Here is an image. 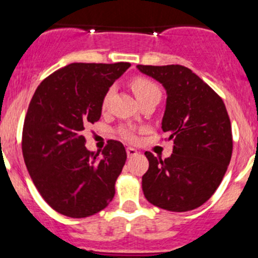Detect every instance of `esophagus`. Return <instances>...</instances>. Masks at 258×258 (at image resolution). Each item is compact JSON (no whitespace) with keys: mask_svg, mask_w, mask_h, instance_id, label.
<instances>
[{"mask_svg":"<svg viewBox=\"0 0 258 258\" xmlns=\"http://www.w3.org/2000/svg\"><path fill=\"white\" fill-rule=\"evenodd\" d=\"M126 152H127V156H128V157L136 156V155L139 154V152H137V150L134 149V147H127Z\"/></svg>","mask_w":258,"mask_h":258,"instance_id":"34e87169","label":"esophagus"}]
</instances>
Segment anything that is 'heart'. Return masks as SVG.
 Returning <instances> with one entry per match:
<instances>
[{
  "mask_svg": "<svg viewBox=\"0 0 258 258\" xmlns=\"http://www.w3.org/2000/svg\"><path fill=\"white\" fill-rule=\"evenodd\" d=\"M131 88L134 91L135 96L137 97L139 102L144 101V99L150 98V97H161V91H160L159 86H157L155 82L150 81V79L144 78V77H137L134 81L131 82ZM112 91L109 89L106 94H104L103 99H102V108L106 109L108 107L109 99H111ZM119 135H121L122 139L127 140V141H135L137 139L136 134L134 132V130L128 128V127H123V128L119 130Z\"/></svg>",
  "mask_w": 258,
  "mask_h": 258,
  "instance_id": "heart-1",
  "label": "heart"
}]
</instances>
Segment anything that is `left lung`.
I'll use <instances>...</instances> for the list:
<instances>
[{
    "mask_svg": "<svg viewBox=\"0 0 258 258\" xmlns=\"http://www.w3.org/2000/svg\"><path fill=\"white\" fill-rule=\"evenodd\" d=\"M167 94L161 128L174 141L171 156L161 160L146 151L142 176L145 198L170 212L203 206L227 171L233 149L232 128L221 97L182 66H137Z\"/></svg>",
    "mask_w": 258,
    "mask_h": 258,
    "instance_id": "1",
    "label": "left lung"
}]
</instances>
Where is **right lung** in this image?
<instances>
[{
  "label": "right lung",
  "instance_id": "right-lung-1",
  "mask_svg": "<svg viewBox=\"0 0 258 258\" xmlns=\"http://www.w3.org/2000/svg\"><path fill=\"white\" fill-rule=\"evenodd\" d=\"M130 62H73L40 83L22 130V155L44 201L71 218L106 208L127 154L109 140L102 155L87 150L84 128L101 118L102 99Z\"/></svg>",
  "mask_w": 258,
  "mask_h": 258
}]
</instances>
